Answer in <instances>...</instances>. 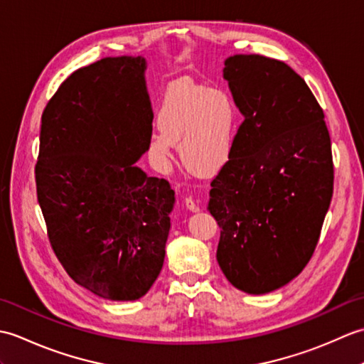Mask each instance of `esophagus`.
<instances>
[{
	"instance_id": "1",
	"label": "esophagus",
	"mask_w": 364,
	"mask_h": 364,
	"mask_svg": "<svg viewBox=\"0 0 364 364\" xmlns=\"http://www.w3.org/2000/svg\"><path fill=\"white\" fill-rule=\"evenodd\" d=\"M184 205H186L188 210H191L192 213L198 211V205L196 203V200L192 198V197H186V198H184Z\"/></svg>"
}]
</instances>
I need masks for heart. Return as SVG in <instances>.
<instances>
[{
  "label": "heart",
  "instance_id": "1",
  "mask_svg": "<svg viewBox=\"0 0 364 364\" xmlns=\"http://www.w3.org/2000/svg\"><path fill=\"white\" fill-rule=\"evenodd\" d=\"M156 123L149 151L161 166L172 158V142L184 167L197 175L218 173L233 154L237 107L225 90L176 82L162 98Z\"/></svg>",
  "mask_w": 364,
  "mask_h": 364
}]
</instances>
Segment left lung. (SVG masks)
Returning a JSON list of instances; mask_svg holds the SVG:
<instances>
[{"mask_svg":"<svg viewBox=\"0 0 364 364\" xmlns=\"http://www.w3.org/2000/svg\"><path fill=\"white\" fill-rule=\"evenodd\" d=\"M223 78L244 122L208 210L220 227L218 261L247 294H266L311 259L333 196L323 111L305 80L261 54L225 60Z\"/></svg>","mask_w":364,"mask_h":364,"instance_id":"left-lung-1","label":"left lung"}]
</instances>
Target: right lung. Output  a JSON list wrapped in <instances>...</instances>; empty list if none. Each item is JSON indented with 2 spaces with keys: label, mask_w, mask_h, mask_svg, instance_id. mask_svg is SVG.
<instances>
[{
  "label": "right lung",
  "mask_w": 364,
  "mask_h": 364,
  "mask_svg": "<svg viewBox=\"0 0 364 364\" xmlns=\"http://www.w3.org/2000/svg\"><path fill=\"white\" fill-rule=\"evenodd\" d=\"M144 72L141 56L97 60L42 114L36 186L51 249L72 280L107 300L149 292L175 202L167 180L134 166L153 129Z\"/></svg>",
  "instance_id": "right-lung-1"
}]
</instances>
